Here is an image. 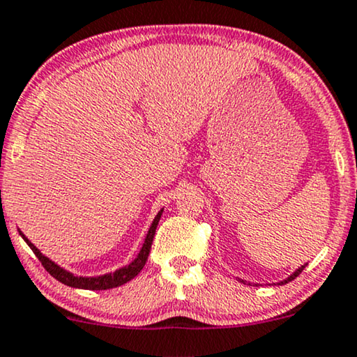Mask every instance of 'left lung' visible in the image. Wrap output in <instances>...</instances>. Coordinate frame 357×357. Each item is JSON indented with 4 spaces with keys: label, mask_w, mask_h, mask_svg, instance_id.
Returning a JSON list of instances; mask_svg holds the SVG:
<instances>
[{
    "label": "left lung",
    "mask_w": 357,
    "mask_h": 357,
    "mask_svg": "<svg viewBox=\"0 0 357 357\" xmlns=\"http://www.w3.org/2000/svg\"><path fill=\"white\" fill-rule=\"evenodd\" d=\"M305 267H306V265H301V267H300L298 270H296V272H293V273L290 275V277H288L287 280H283V282H280V283H278V285H285V283H288V282H291V280H295L296 277H298V275H300L301 272H303V268H305ZM241 282H242V283H247V282H245V280H241ZM249 285H250V283H249Z\"/></svg>",
    "instance_id": "8db88e82"
}]
</instances>
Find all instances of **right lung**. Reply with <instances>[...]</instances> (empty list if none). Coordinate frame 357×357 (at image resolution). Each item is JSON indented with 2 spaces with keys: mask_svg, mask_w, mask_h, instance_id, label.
<instances>
[{
  "mask_svg": "<svg viewBox=\"0 0 357 357\" xmlns=\"http://www.w3.org/2000/svg\"><path fill=\"white\" fill-rule=\"evenodd\" d=\"M161 214H163V211L158 212L155 220H153L150 231H148V234H146L145 243H143L142 250H139L137 259H135L130 265H126V267L115 270L114 273L100 275V277H77V275L67 272V270L59 267L57 264H54L52 260H49L47 257H44L43 254H40V252L36 249L34 243H31L28 241V237H26L21 231H20V234H21V237L26 241V243L31 247V250L34 252V255L38 257L40 264H43V267L46 268L47 272L51 273L54 278L59 280L61 283H64V285H67V287L84 288V290H108V288L120 287V285H123V283L130 282V280H132L133 277H137V275L142 272V268L145 267V264L148 260V254H150V250H151L153 237H155V232H156V225H158V222H160Z\"/></svg>",
  "mask_w": 357,
  "mask_h": 357,
  "instance_id": "obj_1",
  "label": "right lung"
}]
</instances>
